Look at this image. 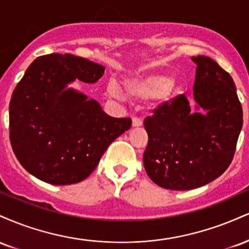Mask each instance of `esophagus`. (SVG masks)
<instances>
[{
	"mask_svg": "<svg viewBox=\"0 0 249 249\" xmlns=\"http://www.w3.org/2000/svg\"><path fill=\"white\" fill-rule=\"evenodd\" d=\"M142 119H139V118H137V117H134V118L132 119V126L133 127H139V126H142Z\"/></svg>",
	"mask_w": 249,
	"mask_h": 249,
	"instance_id": "1",
	"label": "esophagus"
}]
</instances>
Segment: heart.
I'll return each mask as SVG.
<instances>
[{"label": "heart", "instance_id": "heart-1", "mask_svg": "<svg viewBox=\"0 0 249 249\" xmlns=\"http://www.w3.org/2000/svg\"><path fill=\"white\" fill-rule=\"evenodd\" d=\"M176 83L165 73H150L128 78L124 82L125 95L133 101L145 102L156 98L159 102H167L173 96ZM108 95L113 98L121 97V91L115 84L108 88Z\"/></svg>", "mask_w": 249, "mask_h": 249}]
</instances>
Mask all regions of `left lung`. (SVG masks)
Masks as SVG:
<instances>
[{"instance_id":"obj_1","label":"left lung","mask_w":249,"mask_h":249,"mask_svg":"<svg viewBox=\"0 0 249 249\" xmlns=\"http://www.w3.org/2000/svg\"><path fill=\"white\" fill-rule=\"evenodd\" d=\"M192 61L196 108L181 95L144 121L145 171L167 190H193L221 176L233 160L242 127V107L230 73L207 56Z\"/></svg>"}]
</instances>
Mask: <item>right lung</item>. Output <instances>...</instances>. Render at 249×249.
I'll return each instance as SVG.
<instances>
[{
  "instance_id": "add662e5",
  "label": "right lung",
  "mask_w": 249,
  "mask_h": 249,
  "mask_svg": "<svg viewBox=\"0 0 249 249\" xmlns=\"http://www.w3.org/2000/svg\"><path fill=\"white\" fill-rule=\"evenodd\" d=\"M105 68L70 53L36 58L9 104L10 142L17 160L53 185L88 178L108 145L131 127V118L107 115L95 99L68 84L96 83Z\"/></svg>"
}]
</instances>
